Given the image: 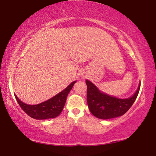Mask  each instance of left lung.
Here are the masks:
<instances>
[{"mask_svg":"<svg viewBox=\"0 0 156 156\" xmlns=\"http://www.w3.org/2000/svg\"><path fill=\"white\" fill-rule=\"evenodd\" d=\"M86 84L89 109L95 117L102 120L117 118L125 114L135 102L140 88V82L133 96L126 98H118L100 91L90 80H86Z\"/></svg>","mask_w":156,"mask_h":156,"instance_id":"1","label":"left lung"}]
</instances>
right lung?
Here are the masks:
<instances>
[{
    "label": "right lung",
    "mask_w": 156,
    "mask_h": 156,
    "mask_svg": "<svg viewBox=\"0 0 156 156\" xmlns=\"http://www.w3.org/2000/svg\"><path fill=\"white\" fill-rule=\"evenodd\" d=\"M76 83V80L72 82L64 90L60 91L56 96L38 105L26 104L21 101L16 95L14 94V96L21 109L31 118L36 120H46L49 118H54L58 116L60 113L62 112L68 94L72 90L73 84Z\"/></svg>",
    "instance_id": "add662e5"
}]
</instances>
